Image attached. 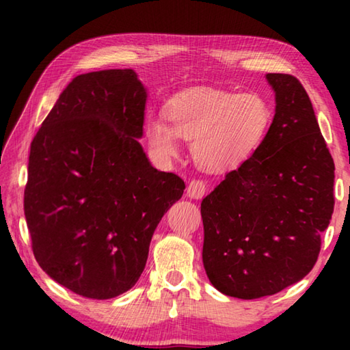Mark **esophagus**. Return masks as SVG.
Returning <instances> with one entry per match:
<instances>
[{
    "mask_svg": "<svg viewBox=\"0 0 350 350\" xmlns=\"http://www.w3.org/2000/svg\"><path fill=\"white\" fill-rule=\"evenodd\" d=\"M205 191H206V185H205V182H202V180L194 179V180L189 182L188 187H187V196L191 198V199L204 198Z\"/></svg>",
    "mask_w": 350,
    "mask_h": 350,
    "instance_id": "1",
    "label": "esophagus"
}]
</instances>
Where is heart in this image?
Returning <instances> with one entry per match:
<instances>
[{
	"mask_svg": "<svg viewBox=\"0 0 350 350\" xmlns=\"http://www.w3.org/2000/svg\"><path fill=\"white\" fill-rule=\"evenodd\" d=\"M170 125L151 118L148 142L159 157L179 154V139L191 142V154L200 167L225 171L250 159L267 134L271 112L256 94H233L221 90H191L174 97L167 106Z\"/></svg>",
	"mask_w": 350,
	"mask_h": 350,
	"instance_id": "heart-1",
	"label": "heart"
}]
</instances>
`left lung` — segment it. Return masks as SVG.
Returning <instances> with one entry per match:
<instances>
[{
  "label": "left lung",
  "instance_id": "obj_1",
  "mask_svg": "<svg viewBox=\"0 0 350 350\" xmlns=\"http://www.w3.org/2000/svg\"><path fill=\"white\" fill-rule=\"evenodd\" d=\"M275 116L262 144L200 204L202 260L219 292L256 299L313 269L334 213L335 165L303 85L267 74Z\"/></svg>",
  "mask_w": 350,
  "mask_h": 350
}]
</instances>
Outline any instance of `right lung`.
<instances>
[{"instance_id": "1", "label": "right lung", "mask_w": 350, "mask_h": 350, "mask_svg": "<svg viewBox=\"0 0 350 350\" xmlns=\"http://www.w3.org/2000/svg\"><path fill=\"white\" fill-rule=\"evenodd\" d=\"M146 97L133 69L81 74L32 140L25 215L35 259L86 298L139 281L154 230L185 189L140 145Z\"/></svg>"}]
</instances>
